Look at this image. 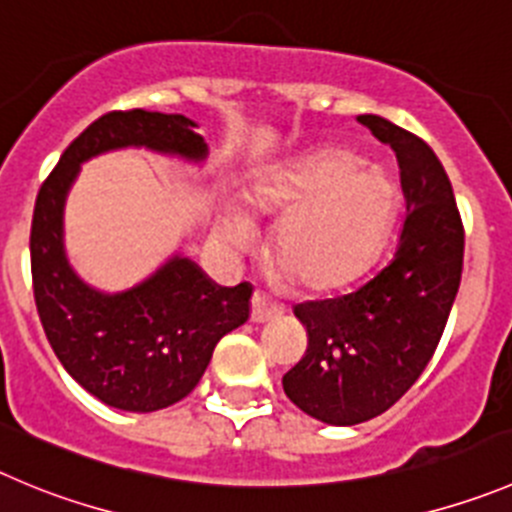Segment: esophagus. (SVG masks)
I'll list each match as a JSON object with an SVG mask.
<instances>
[{
    "label": "esophagus",
    "mask_w": 512,
    "mask_h": 512,
    "mask_svg": "<svg viewBox=\"0 0 512 512\" xmlns=\"http://www.w3.org/2000/svg\"><path fill=\"white\" fill-rule=\"evenodd\" d=\"M284 314V309H281L279 304H274V301L266 299L264 294H253L251 299V321L253 324H266V321L271 319H279V316Z\"/></svg>",
    "instance_id": "obj_1"
}]
</instances>
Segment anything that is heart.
<instances>
[{
  "label": "heart",
  "instance_id": "obj_1",
  "mask_svg": "<svg viewBox=\"0 0 512 512\" xmlns=\"http://www.w3.org/2000/svg\"><path fill=\"white\" fill-rule=\"evenodd\" d=\"M246 203L259 213H281L271 253L306 289H334L369 269L382 251L394 216L397 188L384 170L349 150H316L253 180ZM216 236L233 251L253 241L241 208L223 206Z\"/></svg>",
  "mask_w": 512,
  "mask_h": 512
}]
</instances>
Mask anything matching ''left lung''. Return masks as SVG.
<instances>
[{
  "label": "left lung",
  "mask_w": 512,
  "mask_h": 512,
  "mask_svg": "<svg viewBox=\"0 0 512 512\" xmlns=\"http://www.w3.org/2000/svg\"><path fill=\"white\" fill-rule=\"evenodd\" d=\"M357 120L397 155L407 216L392 261L372 279L294 306L309 347L284 374V392L334 427L382 415L417 382L445 332L465 251L455 193L430 145L379 115Z\"/></svg>",
  "instance_id": "obj_1"
}]
</instances>
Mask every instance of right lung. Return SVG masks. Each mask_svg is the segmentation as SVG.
<instances>
[{
	"label": "right lung",
	"instance_id": "1",
	"mask_svg": "<svg viewBox=\"0 0 512 512\" xmlns=\"http://www.w3.org/2000/svg\"><path fill=\"white\" fill-rule=\"evenodd\" d=\"M186 115L107 113L82 130L34 203L29 256L34 301L57 359L82 389L125 412H155L193 392L228 332L251 314V284L218 286L183 253L140 284L102 291L67 259L65 203L80 165L102 153L145 148L203 165L208 145Z\"/></svg>",
	"mask_w": 512,
	"mask_h": 512
}]
</instances>
